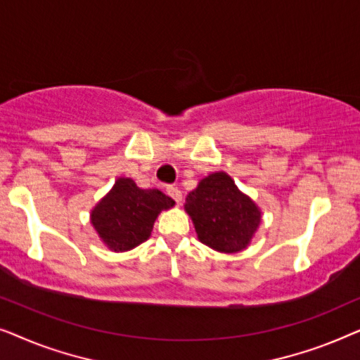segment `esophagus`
Returning a JSON list of instances; mask_svg holds the SVG:
<instances>
[{"mask_svg": "<svg viewBox=\"0 0 360 360\" xmlns=\"http://www.w3.org/2000/svg\"><path fill=\"white\" fill-rule=\"evenodd\" d=\"M167 193H169L170 198H174L176 203H181L184 196H181V191L176 188V186H167Z\"/></svg>", "mask_w": 360, "mask_h": 360, "instance_id": "obj_1", "label": "esophagus"}]
</instances>
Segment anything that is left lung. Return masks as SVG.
Segmentation results:
<instances>
[{"label":"left lung","instance_id":"1","mask_svg":"<svg viewBox=\"0 0 360 360\" xmlns=\"http://www.w3.org/2000/svg\"><path fill=\"white\" fill-rule=\"evenodd\" d=\"M185 210L193 219L201 243L219 252H238L248 248L260 223L257 206L240 193L224 172L201 180L186 196Z\"/></svg>","mask_w":360,"mask_h":360}]
</instances>
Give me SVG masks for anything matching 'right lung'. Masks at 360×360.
I'll use <instances>...</instances> for the list:
<instances>
[{
    "instance_id": "obj_1",
    "label": "right lung",
    "mask_w": 360,
    "mask_h": 360,
    "mask_svg": "<svg viewBox=\"0 0 360 360\" xmlns=\"http://www.w3.org/2000/svg\"><path fill=\"white\" fill-rule=\"evenodd\" d=\"M174 205L160 190H142L131 179H120L91 211V223L108 248L122 252L149 239L157 216Z\"/></svg>"
}]
</instances>
